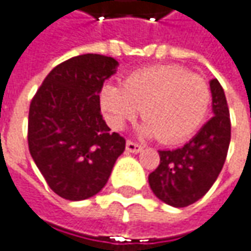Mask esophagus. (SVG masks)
<instances>
[{
    "instance_id": "1",
    "label": "esophagus",
    "mask_w": 251,
    "mask_h": 251,
    "mask_svg": "<svg viewBox=\"0 0 251 251\" xmlns=\"http://www.w3.org/2000/svg\"><path fill=\"white\" fill-rule=\"evenodd\" d=\"M142 146L138 145V143H135V142H132V140H127L126 142V151L129 152V153H139L142 152Z\"/></svg>"
}]
</instances>
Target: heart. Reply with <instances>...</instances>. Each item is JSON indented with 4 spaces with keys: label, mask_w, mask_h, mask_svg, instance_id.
Returning a JSON list of instances; mask_svg holds the SVG:
<instances>
[{
    "label": "heart",
    "mask_w": 251,
    "mask_h": 251,
    "mask_svg": "<svg viewBox=\"0 0 251 251\" xmlns=\"http://www.w3.org/2000/svg\"><path fill=\"white\" fill-rule=\"evenodd\" d=\"M212 100L209 83L180 65L138 69L124 86L108 83L100 92V106L115 129H124L143 108L146 118L139 133L177 143L192 136L204 122Z\"/></svg>",
    "instance_id": "b5f03b06"
}]
</instances>
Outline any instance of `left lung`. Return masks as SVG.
Masks as SVG:
<instances>
[{
  "mask_svg": "<svg viewBox=\"0 0 251 251\" xmlns=\"http://www.w3.org/2000/svg\"><path fill=\"white\" fill-rule=\"evenodd\" d=\"M213 118L182 148L159 151L160 165L149 175L157 199L173 207H186L201 199L220 175L230 145V115L225 91L210 81Z\"/></svg>",
  "mask_w": 251,
  "mask_h": 251,
  "instance_id": "8db88e82",
  "label": "left lung"
}]
</instances>
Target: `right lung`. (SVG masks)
I'll return each instance as SVG.
<instances>
[{
  "label": "right lung",
  "mask_w": 251,
  "mask_h": 251,
  "mask_svg": "<svg viewBox=\"0 0 251 251\" xmlns=\"http://www.w3.org/2000/svg\"><path fill=\"white\" fill-rule=\"evenodd\" d=\"M118 65L105 55L74 56L52 69L31 102L29 153L64 199L78 201L99 193L125 151V139L103 121L99 100L103 82Z\"/></svg>",
  "instance_id": "add662e5"
}]
</instances>
